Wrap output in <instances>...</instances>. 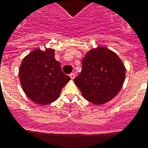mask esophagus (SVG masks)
Listing matches in <instances>:
<instances>
[{
    "label": "esophagus",
    "mask_w": 148,
    "mask_h": 148,
    "mask_svg": "<svg viewBox=\"0 0 148 148\" xmlns=\"http://www.w3.org/2000/svg\"><path fill=\"white\" fill-rule=\"evenodd\" d=\"M70 77L72 79H74V78H75V74H74V73H71V74H70Z\"/></svg>",
    "instance_id": "1"
}]
</instances>
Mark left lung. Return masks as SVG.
<instances>
[{
	"label": "left lung",
	"mask_w": 148,
	"mask_h": 148,
	"mask_svg": "<svg viewBox=\"0 0 148 148\" xmlns=\"http://www.w3.org/2000/svg\"><path fill=\"white\" fill-rule=\"evenodd\" d=\"M125 74V67L119 56L106 47H98L85 55L81 72L74 81L86 100L103 104L120 92Z\"/></svg>",
	"instance_id": "left-lung-1"
}]
</instances>
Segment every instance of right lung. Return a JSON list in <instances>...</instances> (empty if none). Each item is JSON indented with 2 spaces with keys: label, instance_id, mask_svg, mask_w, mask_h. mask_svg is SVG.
I'll list each match as a JSON object with an SVG mask.
<instances>
[{
  "label": "right lung",
  "instance_id": "add662e5",
  "mask_svg": "<svg viewBox=\"0 0 148 148\" xmlns=\"http://www.w3.org/2000/svg\"><path fill=\"white\" fill-rule=\"evenodd\" d=\"M19 79L24 93L37 104L47 105L60 97L62 88L71 79L62 71L52 48L36 49L25 56L19 69Z\"/></svg>",
  "mask_w": 148,
  "mask_h": 148
}]
</instances>
